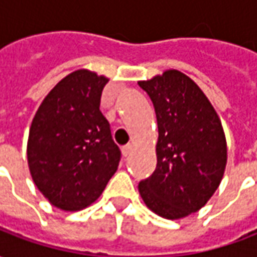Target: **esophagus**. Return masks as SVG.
Wrapping results in <instances>:
<instances>
[{
  "label": "esophagus",
  "instance_id": "34e87169",
  "mask_svg": "<svg viewBox=\"0 0 257 257\" xmlns=\"http://www.w3.org/2000/svg\"><path fill=\"white\" fill-rule=\"evenodd\" d=\"M131 153H132V146H131V145L123 146V147H122V156L128 157Z\"/></svg>",
  "mask_w": 257,
  "mask_h": 257
}]
</instances>
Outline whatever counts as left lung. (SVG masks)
Segmentation results:
<instances>
[{"label": "left lung", "instance_id": "8db88e82", "mask_svg": "<svg viewBox=\"0 0 257 257\" xmlns=\"http://www.w3.org/2000/svg\"><path fill=\"white\" fill-rule=\"evenodd\" d=\"M139 86L153 101L158 125L157 167L139 183L145 204L165 219L204 206L224 173L227 147L215 108L198 85L168 70Z\"/></svg>", "mask_w": 257, "mask_h": 257}]
</instances>
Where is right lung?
Masks as SVG:
<instances>
[{"mask_svg": "<svg viewBox=\"0 0 257 257\" xmlns=\"http://www.w3.org/2000/svg\"><path fill=\"white\" fill-rule=\"evenodd\" d=\"M108 79L78 70L44 99L27 143L31 178L52 205L79 210L100 197L115 173L121 150L100 111Z\"/></svg>", "mask_w": 257, "mask_h": 257, "instance_id": "1", "label": "right lung"}]
</instances>
